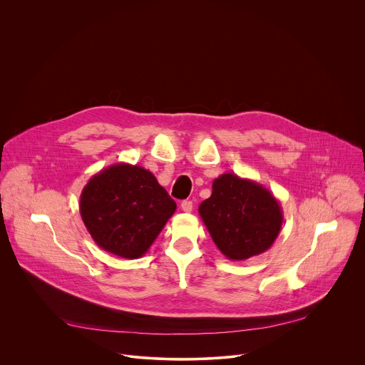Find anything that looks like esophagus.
Wrapping results in <instances>:
<instances>
[{"label":"esophagus","instance_id":"obj_1","mask_svg":"<svg viewBox=\"0 0 365 365\" xmlns=\"http://www.w3.org/2000/svg\"><path fill=\"white\" fill-rule=\"evenodd\" d=\"M180 207H182V211L183 212H192V210H193V202L192 200H183L182 203H180Z\"/></svg>","mask_w":365,"mask_h":365}]
</instances>
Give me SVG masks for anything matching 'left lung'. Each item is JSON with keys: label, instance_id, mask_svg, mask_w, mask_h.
I'll use <instances>...</instances> for the list:
<instances>
[{"label": "left lung", "instance_id": "left-lung-1", "mask_svg": "<svg viewBox=\"0 0 365 365\" xmlns=\"http://www.w3.org/2000/svg\"><path fill=\"white\" fill-rule=\"evenodd\" d=\"M199 215L218 250L234 262L267 251L283 224L274 195L234 173L214 180L212 195L199 205Z\"/></svg>", "mask_w": 365, "mask_h": 365}]
</instances>
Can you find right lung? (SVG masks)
I'll return each instance as SVG.
<instances>
[{
	"instance_id": "obj_1",
	"label": "right lung",
	"mask_w": 365,
	"mask_h": 365,
	"mask_svg": "<svg viewBox=\"0 0 365 365\" xmlns=\"http://www.w3.org/2000/svg\"><path fill=\"white\" fill-rule=\"evenodd\" d=\"M79 211L92 240L123 258H140L176 211V202L141 166L117 163L93 175Z\"/></svg>"
}]
</instances>
